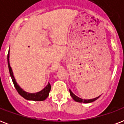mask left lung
<instances>
[{"label":"left lung","mask_w":124,"mask_h":124,"mask_svg":"<svg viewBox=\"0 0 124 124\" xmlns=\"http://www.w3.org/2000/svg\"><path fill=\"white\" fill-rule=\"evenodd\" d=\"M70 95L71 96V97L73 98V99L75 101H76V102H80V103H85V104H87V103H91V102H94V101H95V100H97V99H98V98L100 96H100H98V97H96V98H93V99L85 100V99H82V98H79V97H78L77 96H76L75 94H74L71 91V89H70Z\"/></svg>","instance_id":"8db88e82"}]
</instances>
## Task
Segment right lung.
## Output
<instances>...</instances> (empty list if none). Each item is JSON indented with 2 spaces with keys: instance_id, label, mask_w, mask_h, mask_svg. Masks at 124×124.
Masks as SVG:
<instances>
[{
  "instance_id": "obj_1",
  "label": "right lung",
  "mask_w": 124,
  "mask_h": 124,
  "mask_svg": "<svg viewBox=\"0 0 124 124\" xmlns=\"http://www.w3.org/2000/svg\"><path fill=\"white\" fill-rule=\"evenodd\" d=\"M8 64L9 74H10V76L11 77V79H12L13 83L14 84L15 87L17 91V92L19 93V94L21 95L23 98H24L26 100H33V101H43V100H46L47 98V96H49V91L51 90V85L49 83H48V84L42 90H41L39 92L35 93H30L26 92L25 91L23 90L18 85V84L16 83L14 76H13L12 69L11 68L10 64H9V50L8 54Z\"/></svg>"
}]
</instances>
